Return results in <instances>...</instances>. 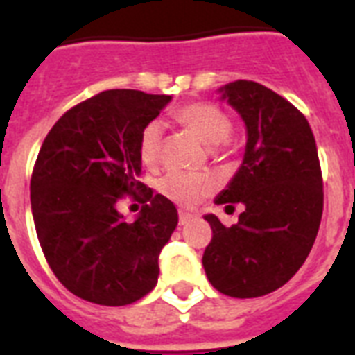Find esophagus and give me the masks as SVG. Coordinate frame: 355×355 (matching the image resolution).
<instances>
[{"instance_id":"1","label":"esophagus","mask_w":355,"mask_h":355,"mask_svg":"<svg viewBox=\"0 0 355 355\" xmlns=\"http://www.w3.org/2000/svg\"><path fill=\"white\" fill-rule=\"evenodd\" d=\"M189 221H193V214H189V211H184V210H180L178 211V223H180V225H188Z\"/></svg>"}]
</instances>
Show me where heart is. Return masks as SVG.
Wrapping results in <instances>:
<instances>
[{
  "label": "heart",
  "instance_id": "b5f03b06",
  "mask_svg": "<svg viewBox=\"0 0 355 355\" xmlns=\"http://www.w3.org/2000/svg\"><path fill=\"white\" fill-rule=\"evenodd\" d=\"M177 119L208 147L225 144L230 132V119L221 108L210 103H191L177 112ZM162 145L160 121L147 123L139 134V158L145 166L158 160ZM214 178L202 173H167L158 182V189L167 199L182 206H195L214 189Z\"/></svg>",
  "mask_w": 355,
  "mask_h": 355
}]
</instances>
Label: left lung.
<instances>
[{
	"label": "left lung",
	"instance_id": "8db88e82",
	"mask_svg": "<svg viewBox=\"0 0 355 355\" xmlns=\"http://www.w3.org/2000/svg\"><path fill=\"white\" fill-rule=\"evenodd\" d=\"M247 130L243 162L216 205L241 202L234 227L206 214L211 241L202 256L217 291L254 298L276 291L308 258L322 217V175L308 119L284 97L252 80L219 88Z\"/></svg>",
	"mask_w": 355,
	"mask_h": 355
}]
</instances>
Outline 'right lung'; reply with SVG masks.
<instances>
[{"mask_svg": "<svg viewBox=\"0 0 355 355\" xmlns=\"http://www.w3.org/2000/svg\"><path fill=\"white\" fill-rule=\"evenodd\" d=\"M171 99L101 92L64 114L42 144L31 178L36 236L55 276L83 300L127 306L158 282V256L178 214L138 182L139 134ZM138 191L150 205L127 222L117 200Z\"/></svg>", "mask_w": 355, "mask_h": 355, "instance_id": "add662e5", "label": "right lung"}]
</instances>
